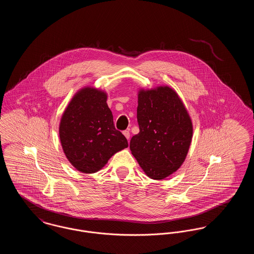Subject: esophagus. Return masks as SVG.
I'll return each mask as SVG.
<instances>
[{"label": "esophagus", "instance_id": "1", "mask_svg": "<svg viewBox=\"0 0 254 254\" xmlns=\"http://www.w3.org/2000/svg\"><path fill=\"white\" fill-rule=\"evenodd\" d=\"M123 134L125 135V137H126L127 140H129V138H130V133H129L128 130H125V131L123 132Z\"/></svg>", "mask_w": 254, "mask_h": 254}]
</instances>
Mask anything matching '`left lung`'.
<instances>
[{
	"label": "left lung",
	"instance_id": "8db88e82",
	"mask_svg": "<svg viewBox=\"0 0 254 254\" xmlns=\"http://www.w3.org/2000/svg\"><path fill=\"white\" fill-rule=\"evenodd\" d=\"M137 120L140 132L130 140V150L145 175L163 180L180 169L193 136L190 113L169 85L138 90Z\"/></svg>",
	"mask_w": 254,
	"mask_h": 254
}]
</instances>
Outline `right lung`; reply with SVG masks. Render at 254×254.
I'll list each match as a JSON object with an SVG mask.
<instances>
[{"instance_id": "add662e5", "label": "right lung", "mask_w": 254, "mask_h": 254, "mask_svg": "<svg viewBox=\"0 0 254 254\" xmlns=\"http://www.w3.org/2000/svg\"><path fill=\"white\" fill-rule=\"evenodd\" d=\"M107 100L106 91L84 86L74 94L61 117L63 151L82 173L99 171L115 153L128 146L126 137L114 127Z\"/></svg>"}]
</instances>
